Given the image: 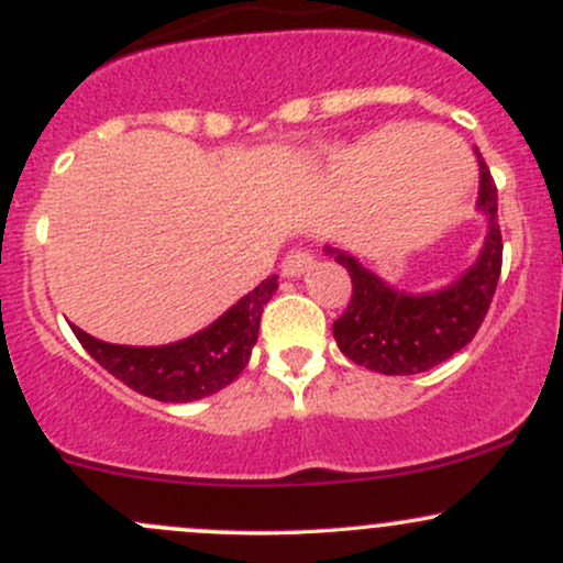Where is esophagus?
<instances>
[{"instance_id": "34e87169", "label": "esophagus", "mask_w": 563, "mask_h": 563, "mask_svg": "<svg viewBox=\"0 0 563 563\" xmlns=\"http://www.w3.org/2000/svg\"><path fill=\"white\" fill-rule=\"evenodd\" d=\"M280 267L286 277H301L303 273H309V269L314 267V256L307 254V251H301V249H294V251H288Z\"/></svg>"}]
</instances>
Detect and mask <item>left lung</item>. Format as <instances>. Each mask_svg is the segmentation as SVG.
<instances>
[{"instance_id":"1","label":"left lung","mask_w":563,"mask_h":563,"mask_svg":"<svg viewBox=\"0 0 563 563\" xmlns=\"http://www.w3.org/2000/svg\"><path fill=\"white\" fill-rule=\"evenodd\" d=\"M479 158V198L476 211L487 219V232L476 262L455 280L437 290H402L349 251L325 245L352 277V299L333 322V339L352 363L384 376H412L437 367L479 331L493 301L503 264L500 224H497V187L487 164Z\"/></svg>"}]
</instances>
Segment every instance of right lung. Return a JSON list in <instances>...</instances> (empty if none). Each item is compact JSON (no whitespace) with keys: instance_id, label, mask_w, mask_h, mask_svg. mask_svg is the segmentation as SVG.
Masks as SVG:
<instances>
[{"instance_id":"1","label":"right lung","mask_w":563,"mask_h":563,"mask_svg":"<svg viewBox=\"0 0 563 563\" xmlns=\"http://www.w3.org/2000/svg\"><path fill=\"white\" fill-rule=\"evenodd\" d=\"M275 290L277 275L238 299L203 331L164 346L108 344L84 333L79 325L70 328L89 357H95L111 376L124 380L129 389L158 402H196L241 376L251 360V349L260 339L264 303L273 299Z\"/></svg>"}]
</instances>
